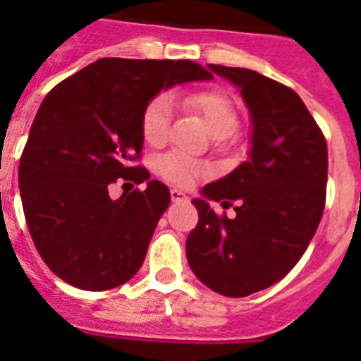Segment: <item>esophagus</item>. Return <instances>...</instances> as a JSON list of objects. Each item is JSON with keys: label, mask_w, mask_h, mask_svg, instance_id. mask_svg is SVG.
<instances>
[{"label": "esophagus", "mask_w": 361, "mask_h": 361, "mask_svg": "<svg viewBox=\"0 0 361 361\" xmlns=\"http://www.w3.org/2000/svg\"><path fill=\"white\" fill-rule=\"evenodd\" d=\"M170 198H172V202H187L189 200V197L183 191H180V189H172L170 191Z\"/></svg>", "instance_id": "34e87169"}]
</instances>
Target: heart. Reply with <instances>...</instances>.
I'll return each mask as SVG.
<instances>
[{"label": "heart", "mask_w": 361, "mask_h": 361, "mask_svg": "<svg viewBox=\"0 0 361 361\" xmlns=\"http://www.w3.org/2000/svg\"><path fill=\"white\" fill-rule=\"evenodd\" d=\"M187 103L202 114L209 133L215 138H228L236 133L238 125H240V116H238L234 101L225 92L206 90V92L192 93L191 97L187 99ZM170 114H172V95L170 93H157L146 104V109L142 112L140 129L147 144L159 146L166 140ZM155 170L164 180L181 187L191 185L192 181L206 172V169L198 161L178 152L159 155L155 159Z\"/></svg>", "instance_id": "b5f03b06"}]
</instances>
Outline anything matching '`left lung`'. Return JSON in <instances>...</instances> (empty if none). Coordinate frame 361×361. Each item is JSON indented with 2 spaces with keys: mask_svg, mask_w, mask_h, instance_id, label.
Returning a JSON list of instances; mask_svg holds the SVG:
<instances>
[{
  "mask_svg": "<svg viewBox=\"0 0 361 361\" xmlns=\"http://www.w3.org/2000/svg\"><path fill=\"white\" fill-rule=\"evenodd\" d=\"M240 90L251 114L247 161L192 198L187 238L192 274L217 294L243 298L275 285L307 249L324 212L328 147L296 92L257 71L208 65ZM235 206L234 218L209 206Z\"/></svg>",
  "mask_w": 361,
  "mask_h": 361,
  "instance_id": "obj_1",
  "label": "left lung"
}]
</instances>
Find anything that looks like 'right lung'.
I'll return each mask as SVG.
<instances>
[{
	"label": "right lung",
	"mask_w": 361,
	"mask_h": 361,
	"mask_svg": "<svg viewBox=\"0 0 361 361\" xmlns=\"http://www.w3.org/2000/svg\"><path fill=\"white\" fill-rule=\"evenodd\" d=\"M212 73L189 59L103 58L59 82L37 110L18 166L24 215L37 251L65 283L109 290L140 269L169 187L133 166L140 120L161 90ZM118 177L147 181L112 201Z\"/></svg>",
	"instance_id": "right-lung-1"
}]
</instances>
